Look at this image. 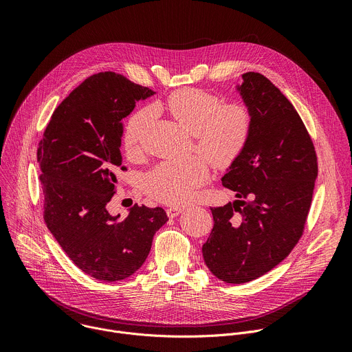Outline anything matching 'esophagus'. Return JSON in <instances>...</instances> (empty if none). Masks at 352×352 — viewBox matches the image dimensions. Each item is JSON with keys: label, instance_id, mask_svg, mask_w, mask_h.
<instances>
[{"label": "esophagus", "instance_id": "34e87169", "mask_svg": "<svg viewBox=\"0 0 352 352\" xmlns=\"http://www.w3.org/2000/svg\"><path fill=\"white\" fill-rule=\"evenodd\" d=\"M184 210H185V208H181V206L168 208V209H167V216H168L170 219H173V217H177L178 214H181Z\"/></svg>", "mask_w": 352, "mask_h": 352}]
</instances>
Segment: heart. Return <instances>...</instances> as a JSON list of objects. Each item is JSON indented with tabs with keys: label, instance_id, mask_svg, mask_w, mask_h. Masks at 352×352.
<instances>
[{
	"label": "heart",
	"instance_id": "heart-1",
	"mask_svg": "<svg viewBox=\"0 0 352 352\" xmlns=\"http://www.w3.org/2000/svg\"><path fill=\"white\" fill-rule=\"evenodd\" d=\"M171 117L195 139V150L214 167L232 164L245 148L252 132V113L243 103H227L217 96L185 87L173 91L166 100ZM153 118V110L135 111L124 131L126 153L139 152L142 138ZM209 178V166L202 157L182 162H164L150 171L143 181L144 190L166 204L179 205L190 200L196 189Z\"/></svg>",
	"mask_w": 352,
	"mask_h": 352
}]
</instances>
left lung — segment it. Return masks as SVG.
<instances>
[{"instance_id": "1", "label": "left lung", "mask_w": 352, "mask_h": 352, "mask_svg": "<svg viewBox=\"0 0 352 352\" xmlns=\"http://www.w3.org/2000/svg\"><path fill=\"white\" fill-rule=\"evenodd\" d=\"M236 91L252 113V132L221 182L238 199L210 208L214 226L202 246L209 270L230 284L252 281L288 256L304 232L318 177L314 142L280 89L246 72Z\"/></svg>"}]
</instances>
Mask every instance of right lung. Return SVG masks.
Segmentation results:
<instances>
[{
	"label": "right lung",
	"instance_id": "add662e5",
	"mask_svg": "<svg viewBox=\"0 0 352 352\" xmlns=\"http://www.w3.org/2000/svg\"><path fill=\"white\" fill-rule=\"evenodd\" d=\"M153 94L116 72L91 75L56 109L38 143L47 228L68 258L97 280L132 276L168 221L162 208L135 205L124 220L107 210L116 173L124 170L122 120Z\"/></svg>",
	"mask_w": 352,
	"mask_h": 352
}]
</instances>
